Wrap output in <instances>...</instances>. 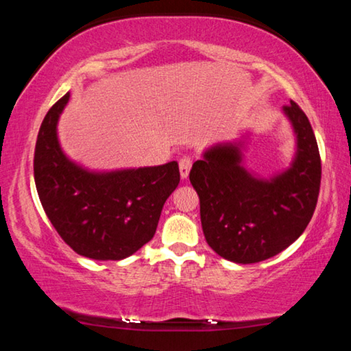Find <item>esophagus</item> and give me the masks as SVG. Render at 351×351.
<instances>
[{"instance_id": "obj_1", "label": "esophagus", "mask_w": 351, "mask_h": 351, "mask_svg": "<svg viewBox=\"0 0 351 351\" xmlns=\"http://www.w3.org/2000/svg\"><path fill=\"white\" fill-rule=\"evenodd\" d=\"M192 169V158L190 156H182L180 159V173L182 180H186L189 176V171Z\"/></svg>"}]
</instances>
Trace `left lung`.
Returning a JSON list of instances; mask_svg holds the SVG:
<instances>
[{
    "label": "left lung",
    "instance_id": "1",
    "mask_svg": "<svg viewBox=\"0 0 351 351\" xmlns=\"http://www.w3.org/2000/svg\"><path fill=\"white\" fill-rule=\"evenodd\" d=\"M297 134L293 167L261 181L240 167L234 145L215 147L190 170L209 246L235 263H257L294 243L316 209L322 164L310 121L291 100L283 106Z\"/></svg>",
    "mask_w": 351,
    "mask_h": 351
}]
</instances>
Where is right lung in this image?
Returning <instances> with one entry per match:
<instances>
[{"label":"right lung","instance_id":"right-lung-1","mask_svg":"<svg viewBox=\"0 0 351 351\" xmlns=\"http://www.w3.org/2000/svg\"><path fill=\"white\" fill-rule=\"evenodd\" d=\"M69 93L51 106L34 153L35 186L49 221L66 245L94 260H122L156 232L162 206L180 184L176 161L136 170L90 173L64 156L57 121Z\"/></svg>","mask_w":351,"mask_h":351}]
</instances>
